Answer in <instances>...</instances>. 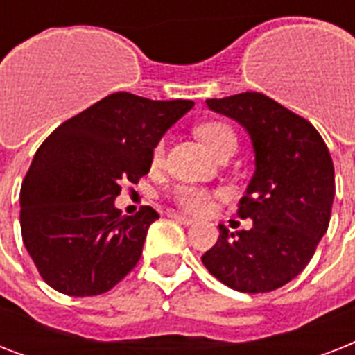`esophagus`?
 <instances>
[{"instance_id": "34e87169", "label": "esophagus", "mask_w": 355, "mask_h": 355, "mask_svg": "<svg viewBox=\"0 0 355 355\" xmlns=\"http://www.w3.org/2000/svg\"><path fill=\"white\" fill-rule=\"evenodd\" d=\"M169 217L171 219H175L177 223H180V225H186V227H189V225H193L195 219H191V217H186V216H180V214H169Z\"/></svg>"}]
</instances>
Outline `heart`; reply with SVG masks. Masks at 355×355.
<instances>
[{"label": "heart", "instance_id": "heart-1", "mask_svg": "<svg viewBox=\"0 0 355 355\" xmlns=\"http://www.w3.org/2000/svg\"><path fill=\"white\" fill-rule=\"evenodd\" d=\"M195 134L202 139V144L214 153V155H221L223 150L236 145V134L225 121L219 119H208V121L199 123L195 127ZM164 153H166V145L164 139H160L158 144L150 150V166L158 167L164 160ZM216 195L208 191V189L193 188V186H180L175 189V202H177L182 210L189 211V214H206L211 208V200Z\"/></svg>", "mask_w": 355, "mask_h": 355}]
</instances>
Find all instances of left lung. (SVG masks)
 Masks as SVG:
<instances>
[{
	"mask_svg": "<svg viewBox=\"0 0 355 355\" xmlns=\"http://www.w3.org/2000/svg\"><path fill=\"white\" fill-rule=\"evenodd\" d=\"M206 105L247 130L256 171L237 210L252 228L228 234L219 225V239L200 259L236 291H275L302 272L328 230L336 195L330 150L308 119L258 92Z\"/></svg>",
	"mask_w": 355,
	"mask_h": 355,
	"instance_id": "left-lung-1",
	"label": "left lung"
}]
</instances>
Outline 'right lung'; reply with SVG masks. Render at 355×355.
Instances as JSON below:
<instances>
[{"instance_id":"1","label":"right lung","mask_w":355,"mask_h":355,"mask_svg":"<svg viewBox=\"0 0 355 355\" xmlns=\"http://www.w3.org/2000/svg\"><path fill=\"white\" fill-rule=\"evenodd\" d=\"M193 105L118 92L64 121L38 147L19 191V225L47 286L94 297L136 267L160 216L150 206L123 216L114 200L123 184L149 173L153 147Z\"/></svg>"}]
</instances>
